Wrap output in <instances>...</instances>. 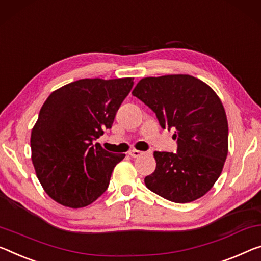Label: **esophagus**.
<instances>
[{
  "mask_svg": "<svg viewBox=\"0 0 261 261\" xmlns=\"http://www.w3.org/2000/svg\"><path fill=\"white\" fill-rule=\"evenodd\" d=\"M144 153L143 151H140V150H136V149H132L129 151V155L132 156V158H140V156L143 155Z\"/></svg>",
  "mask_w": 261,
  "mask_h": 261,
  "instance_id": "1",
  "label": "esophagus"
}]
</instances>
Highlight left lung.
Instances as JSON below:
<instances>
[{"label":"left lung","instance_id":"1","mask_svg":"<svg viewBox=\"0 0 261 261\" xmlns=\"http://www.w3.org/2000/svg\"><path fill=\"white\" fill-rule=\"evenodd\" d=\"M163 129H175L177 151H155L148 189L175 203L202 197L217 181L227 156L228 126L223 103L210 86L189 74L143 78L133 90Z\"/></svg>","mask_w":261,"mask_h":261}]
</instances>
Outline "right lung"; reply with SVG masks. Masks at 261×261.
<instances>
[{
	"instance_id": "right-lung-1",
	"label": "right lung",
	"mask_w": 261,
	"mask_h": 261,
	"mask_svg": "<svg viewBox=\"0 0 261 261\" xmlns=\"http://www.w3.org/2000/svg\"><path fill=\"white\" fill-rule=\"evenodd\" d=\"M133 78L80 79L52 92L31 133L33 163L42 187L62 205L84 207L107 190L125 154L94 140L110 129Z\"/></svg>"
}]
</instances>
